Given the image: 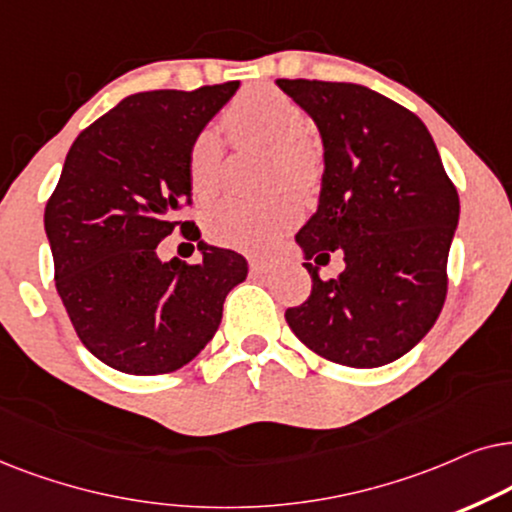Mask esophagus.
<instances>
[{
  "label": "esophagus",
  "instance_id": "34e87169",
  "mask_svg": "<svg viewBox=\"0 0 512 512\" xmlns=\"http://www.w3.org/2000/svg\"><path fill=\"white\" fill-rule=\"evenodd\" d=\"M274 267L276 260H271V257H250V269L255 271V274H269Z\"/></svg>",
  "mask_w": 512,
  "mask_h": 512
}]
</instances>
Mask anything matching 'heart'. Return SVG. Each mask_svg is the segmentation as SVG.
<instances>
[{
    "instance_id": "obj_1",
    "label": "heart",
    "mask_w": 512,
    "mask_h": 512,
    "mask_svg": "<svg viewBox=\"0 0 512 512\" xmlns=\"http://www.w3.org/2000/svg\"><path fill=\"white\" fill-rule=\"evenodd\" d=\"M222 124L241 145L274 147L271 182L276 187H316L323 175L320 154L311 140L309 121L302 105L281 88L260 84L238 93L224 109ZM222 138L213 128H203L189 145L187 175L196 199L208 201L222 185ZM302 215L295 194L283 192L264 201L227 199L208 213L206 231L215 243L227 248L260 252L276 243L285 229Z\"/></svg>"
}]
</instances>
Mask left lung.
I'll return each instance as SVG.
<instances>
[{
    "instance_id": "8db88e82",
    "label": "left lung",
    "mask_w": 512,
    "mask_h": 512,
    "mask_svg": "<svg viewBox=\"0 0 512 512\" xmlns=\"http://www.w3.org/2000/svg\"><path fill=\"white\" fill-rule=\"evenodd\" d=\"M316 121L325 149L316 215L295 236L316 262L344 252L337 278L285 311L299 342L346 367H381L414 349L447 297L459 194L417 114L372 88L278 79Z\"/></svg>"
}]
</instances>
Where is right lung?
Returning <instances> with one entry per match:
<instances>
[{
  "mask_svg": "<svg viewBox=\"0 0 512 512\" xmlns=\"http://www.w3.org/2000/svg\"><path fill=\"white\" fill-rule=\"evenodd\" d=\"M238 81L145 91L84 128L44 210L56 290L81 344L126 374H166L199 356L248 262L199 243L203 262H161L156 245L194 222L187 154ZM199 231V229H196ZM201 236V234H199Z\"/></svg>",
  "mask_w": 512,
  "mask_h": 512,
  "instance_id": "add662e5",
  "label": "right lung"
}]
</instances>
